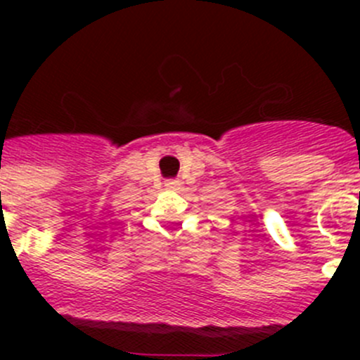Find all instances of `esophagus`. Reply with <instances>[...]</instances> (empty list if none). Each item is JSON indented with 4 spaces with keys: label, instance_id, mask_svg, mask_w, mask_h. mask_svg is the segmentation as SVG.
<instances>
[{
    "label": "esophagus",
    "instance_id": "esophagus-1",
    "mask_svg": "<svg viewBox=\"0 0 360 360\" xmlns=\"http://www.w3.org/2000/svg\"><path fill=\"white\" fill-rule=\"evenodd\" d=\"M179 181H177V179H169V181H167V183H165V186L167 188H170V190H176V188H179Z\"/></svg>",
    "mask_w": 360,
    "mask_h": 360
}]
</instances>
